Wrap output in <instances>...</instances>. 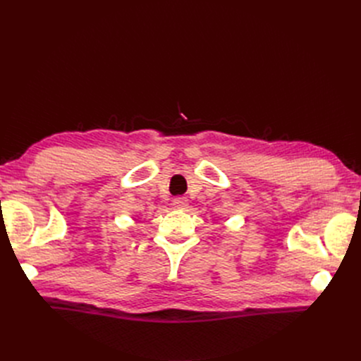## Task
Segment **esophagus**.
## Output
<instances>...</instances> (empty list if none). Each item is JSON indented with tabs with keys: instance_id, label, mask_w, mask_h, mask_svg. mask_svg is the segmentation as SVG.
Returning a JSON list of instances; mask_svg holds the SVG:
<instances>
[{
	"instance_id": "obj_1",
	"label": "esophagus",
	"mask_w": 361,
	"mask_h": 361,
	"mask_svg": "<svg viewBox=\"0 0 361 361\" xmlns=\"http://www.w3.org/2000/svg\"><path fill=\"white\" fill-rule=\"evenodd\" d=\"M173 204H174V207H177V209H185V207L188 206V200L185 197H177V199H174Z\"/></svg>"
}]
</instances>
